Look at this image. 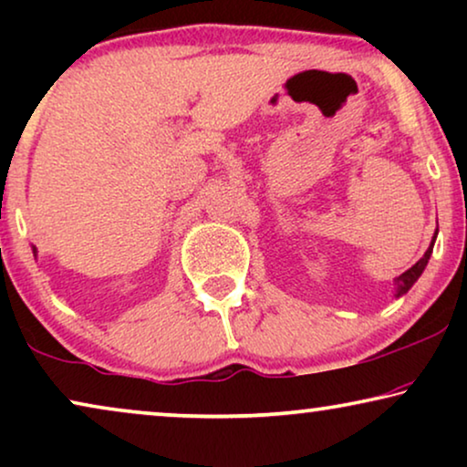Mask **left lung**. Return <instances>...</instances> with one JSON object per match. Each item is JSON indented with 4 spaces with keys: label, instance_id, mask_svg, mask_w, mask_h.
<instances>
[{
    "label": "left lung",
    "instance_id": "left-lung-1",
    "mask_svg": "<svg viewBox=\"0 0 467 467\" xmlns=\"http://www.w3.org/2000/svg\"><path fill=\"white\" fill-rule=\"evenodd\" d=\"M433 242H436V235H433L431 244H430V248H427V251H425L423 257H420V259L417 261V264H414V265L410 267V270H406L404 274H400V276L395 278V297H401V296H404V293L410 291V286H412L414 283H417L420 274H423L427 261H430V257H431Z\"/></svg>",
    "mask_w": 467,
    "mask_h": 467
}]
</instances>
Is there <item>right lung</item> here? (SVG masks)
<instances>
[{
    "mask_svg": "<svg viewBox=\"0 0 467 467\" xmlns=\"http://www.w3.org/2000/svg\"><path fill=\"white\" fill-rule=\"evenodd\" d=\"M34 254H36V246H34Z\"/></svg>",
    "mask_w": 467,
    "mask_h": 467,
    "instance_id": "1",
    "label": "right lung"
}]
</instances>
